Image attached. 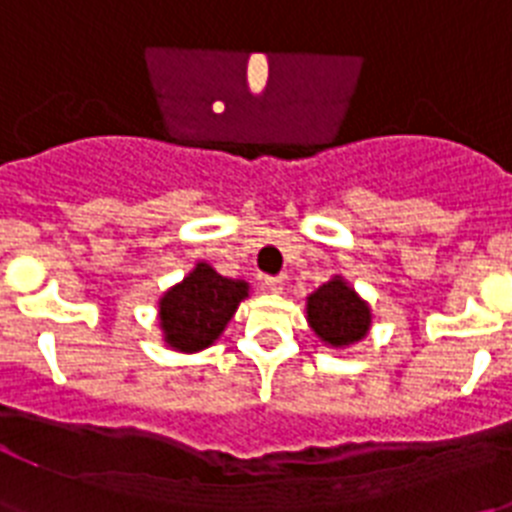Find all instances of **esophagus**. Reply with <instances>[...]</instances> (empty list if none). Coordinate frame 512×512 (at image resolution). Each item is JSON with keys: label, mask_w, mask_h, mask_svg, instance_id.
Masks as SVG:
<instances>
[{"label": "esophagus", "mask_w": 512, "mask_h": 512, "mask_svg": "<svg viewBox=\"0 0 512 512\" xmlns=\"http://www.w3.org/2000/svg\"><path fill=\"white\" fill-rule=\"evenodd\" d=\"M264 287L274 292V295H279L284 289V277H264Z\"/></svg>", "instance_id": "obj_1"}]
</instances>
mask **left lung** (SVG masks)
<instances>
[{"label":"left lung","mask_w":512,"mask_h":512,"mask_svg":"<svg viewBox=\"0 0 512 512\" xmlns=\"http://www.w3.org/2000/svg\"><path fill=\"white\" fill-rule=\"evenodd\" d=\"M305 312L312 333L323 346L336 351L364 341L374 320L369 302L341 274H333L328 282L305 297Z\"/></svg>","instance_id":"8db88e82"}]
</instances>
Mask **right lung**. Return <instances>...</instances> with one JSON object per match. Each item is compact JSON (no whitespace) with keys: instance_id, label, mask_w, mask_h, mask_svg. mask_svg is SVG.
<instances>
[{"instance_id":"obj_1","label":"right lung","mask_w":512,"mask_h":512,"mask_svg":"<svg viewBox=\"0 0 512 512\" xmlns=\"http://www.w3.org/2000/svg\"><path fill=\"white\" fill-rule=\"evenodd\" d=\"M248 295L251 284L223 277L207 261H197L182 282L158 297L161 338L179 354L205 351L223 336L238 305Z\"/></svg>"}]
</instances>
